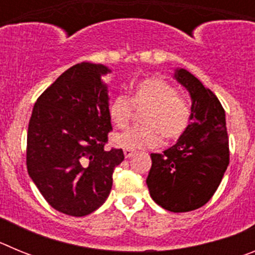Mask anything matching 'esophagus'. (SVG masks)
<instances>
[{"label":"esophagus","instance_id":"34e87169","mask_svg":"<svg viewBox=\"0 0 255 255\" xmlns=\"http://www.w3.org/2000/svg\"><path fill=\"white\" fill-rule=\"evenodd\" d=\"M132 154H134V150L132 149H128V148L124 149V155H125V158H130Z\"/></svg>","mask_w":255,"mask_h":255}]
</instances>
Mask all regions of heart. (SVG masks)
Returning <instances> with one entry per match:
<instances>
[{"instance_id": "heart-1", "label": "heart", "mask_w": 255, "mask_h": 255, "mask_svg": "<svg viewBox=\"0 0 255 255\" xmlns=\"http://www.w3.org/2000/svg\"><path fill=\"white\" fill-rule=\"evenodd\" d=\"M134 108L143 111V126L119 132L114 143L128 149L152 148L159 143V136L166 140L180 138L188 129L190 106L176 88L161 78H148L135 85L131 96L117 94L110 102L108 114L117 128H126L134 117Z\"/></svg>"}]
</instances>
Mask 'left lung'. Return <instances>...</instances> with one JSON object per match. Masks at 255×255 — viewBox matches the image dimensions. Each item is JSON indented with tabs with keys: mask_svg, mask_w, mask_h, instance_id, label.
<instances>
[{
	"mask_svg": "<svg viewBox=\"0 0 255 255\" xmlns=\"http://www.w3.org/2000/svg\"><path fill=\"white\" fill-rule=\"evenodd\" d=\"M175 78L191 97V123L175 145L152 153L150 197L175 213L194 211L213 197L230 162L225 110L216 94L185 69Z\"/></svg>",
	"mask_w": 255,
	"mask_h": 255,
	"instance_id": "8db88e82",
	"label": "left lung"
}]
</instances>
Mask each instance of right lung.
Listing matches in <instances>:
<instances>
[{
  "label": "right lung",
  "instance_id": "add662e5",
  "mask_svg": "<svg viewBox=\"0 0 255 255\" xmlns=\"http://www.w3.org/2000/svg\"><path fill=\"white\" fill-rule=\"evenodd\" d=\"M107 73L101 64L71 66L38 97L29 120V176L52 208L74 217L105 203L124 161L123 149H105L112 130L101 80Z\"/></svg>",
  "mask_w": 255,
  "mask_h": 255
}]
</instances>
